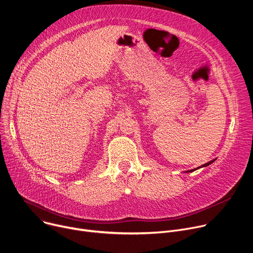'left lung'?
Masks as SVG:
<instances>
[{
	"label": "left lung",
	"mask_w": 253,
	"mask_h": 253,
	"mask_svg": "<svg viewBox=\"0 0 253 253\" xmlns=\"http://www.w3.org/2000/svg\"><path fill=\"white\" fill-rule=\"evenodd\" d=\"M216 159H213V160H211V161H210V162H208V163H206V164H204V165H202V166H200V167H198V168H194V169H191V170H188V171H185V173H188V172H192V171H194V170H197V169H200V168H203V167H207V166H209V165H211L213 161H215Z\"/></svg>",
	"instance_id": "obj_1"
}]
</instances>
